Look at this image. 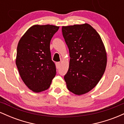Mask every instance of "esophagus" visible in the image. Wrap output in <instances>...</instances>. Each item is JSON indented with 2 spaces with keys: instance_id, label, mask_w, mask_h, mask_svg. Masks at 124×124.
<instances>
[{
  "instance_id": "obj_1",
  "label": "esophagus",
  "mask_w": 124,
  "mask_h": 124,
  "mask_svg": "<svg viewBox=\"0 0 124 124\" xmlns=\"http://www.w3.org/2000/svg\"><path fill=\"white\" fill-rule=\"evenodd\" d=\"M60 65H61V62H56V67H57V68H58H58H59V66H60Z\"/></svg>"
}]
</instances>
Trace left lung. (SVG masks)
Masks as SVG:
<instances>
[{
	"instance_id": "1",
	"label": "left lung",
	"mask_w": 124,
	"mask_h": 124,
	"mask_svg": "<svg viewBox=\"0 0 124 124\" xmlns=\"http://www.w3.org/2000/svg\"><path fill=\"white\" fill-rule=\"evenodd\" d=\"M62 31L70 58L64 76L67 87L76 95L88 93L97 85L106 70L107 53L101 38L87 23L63 26Z\"/></svg>"
}]
</instances>
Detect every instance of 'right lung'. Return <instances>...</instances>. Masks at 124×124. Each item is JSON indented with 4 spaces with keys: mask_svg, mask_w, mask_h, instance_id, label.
Instances as JSON below:
<instances>
[{
    "mask_svg": "<svg viewBox=\"0 0 124 124\" xmlns=\"http://www.w3.org/2000/svg\"><path fill=\"white\" fill-rule=\"evenodd\" d=\"M59 28L49 24L32 25L18 42L16 63L24 83L35 93L47 90L56 75L50 42Z\"/></svg>",
    "mask_w": 124,
    "mask_h": 124,
    "instance_id": "1",
    "label": "right lung"
}]
</instances>
